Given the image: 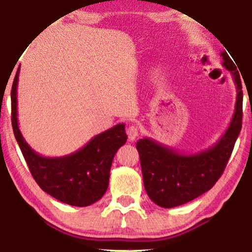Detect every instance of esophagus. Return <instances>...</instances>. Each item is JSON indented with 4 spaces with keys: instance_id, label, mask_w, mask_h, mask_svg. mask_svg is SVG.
Listing matches in <instances>:
<instances>
[{
    "instance_id": "obj_1",
    "label": "esophagus",
    "mask_w": 252,
    "mask_h": 252,
    "mask_svg": "<svg viewBox=\"0 0 252 252\" xmlns=\"http://www.w3.org/2000/svg\"><path fill=\"white\" fill-rule=\"evenodd\" d=\"M127 136H128L129 141H135L136 137L139 136V128L135 125H130L126 130Z\"/></svg>"
}]
</instances>
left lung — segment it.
<instances>
[{
    "mask_svg": "<svg viewBox=\"0 0 252 252\" xmlns=\"http://www.w3.org/2000/svg\"><path fill=\"white\" fill-rule=\"evenodd\" d=\"M222 66L233 75L236 102L228 128L216 144L196 154H182L149 137L140 139L143 184L148 196L161 208L186 204L210 190L225 170L242 127V84L239 71L226 51L220 54Z\"/></svg>",
    "mask_w": 252,
    "mask_h": 252,
    "instance_id": "1",
    "label": "left lung"
}]
</instances>
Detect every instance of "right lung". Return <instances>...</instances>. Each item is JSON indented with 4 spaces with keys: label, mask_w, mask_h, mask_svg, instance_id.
Instances as JSON below:
<instances>
[{
    "label": "right lung",
    "mask_w": 252,
    "mask_h": 252,
    "mask_svg": "<svg viewBox=\"0 0 252 252\" xmlns=\"http://www.w3.org/2000/svg\"><path fill=\"white\" fill-rule=\"evenodd\" d=\"M19 68L20 65L11 89V122L13 134L34 180L43 191L65 204H94L105 194L113 157L127 141L125 125L118 124L97 134L81 149L66 156L44 157L37 154L23 137L17 118Z\"/></svg>",
    "instance_id": "right-lung-1"
}]
</instances>
